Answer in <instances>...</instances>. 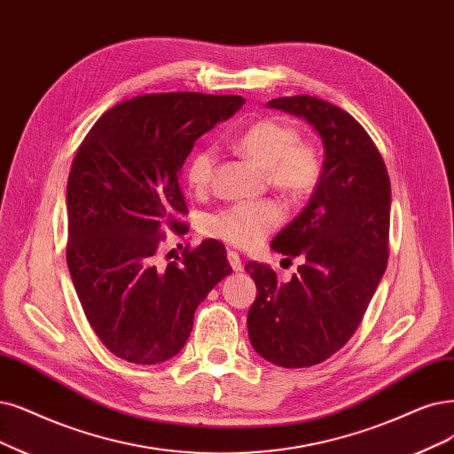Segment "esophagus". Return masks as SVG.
I'll return each mask as SVG.
<instances>
[{"mask_svg":"<svg viewBox=\"0 0 454 454\" xmlns=\"http://www.w3.org/2000/svg\"><path fill=\"white\" fill-rule=\"evenodd\" d=\"M228 262H230V265H231V270H233V271H241V270H243L241 258H239V254H238V253H233V250H230V253H228Z\"/></svg>","mask_w":454,"mask_h":454,"instance_id":"1","label":"esophagus"}]
</instances>
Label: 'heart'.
I'll use <instances>...</instances> for the list:
<instances>
[{"label":"heart","instance_id":"obj_1","mask_svg":"<svg viewBox=\"0 0 454 454\" xmlns=\"http://www.w3.org/2000/svg\"><path fill=\"white\" fill-rule=\"evenodd\" d=\"M238 149L248 159L265 168L267 181L290 198H307L320 184L324 159L316 145L301 140V132L278 120H262L250 125L238 138ZM216 164L213 147L198 149L184 168V179L192 191H206ZM284 216L275 200L238 201L209 215L204 233L228 245L250 248L263 241Z\"/></svg>","mask_w":454,"mask_h":454}]
</instances>
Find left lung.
Returning a JSON list of instances; mask_svg holds the SVG:
<instances>
[{"mask_svg":"<svg viewBox=\"0 0 454 454\" xmlns=\"http://www.w3.org/2000/svg\"><path fill=\"white\" fill-rule=\"evenodd\" d=\"M270 108L303 117L320 134L324 174L310 201L271 248L303 256L292 280L248 262L258 288L247 316L258 354L284 368L329 359L351 339L389 258L391 181L368 132L348 112L310 95L280 97Z\"/></svg>","mask_w":454,"mask_h":454,"instance_id":"obj_1","label":"left lung"}]
</instances>
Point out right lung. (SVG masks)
<instances>
[{
	"mask_svg": "<svg viewBox=\"0 0 454 454\" xmlns=\"http://www.w3.org/2000/svg\"><path fill=\"white\" fill-rule=\"evenodd\" d=\"M245 103L239 95L157 93L115 105L80 144L67 183V265L91 329L114 356L157 364L183 349L194 312L231 273L201 241L159 270L164 230L187 233L179 174L194 142Z\"/></svg>",
	"mask_w": 454,
	"mask_h": 454,
	"instance_id": "obj_1",
	"label": "right lung"
}]
</instances>
